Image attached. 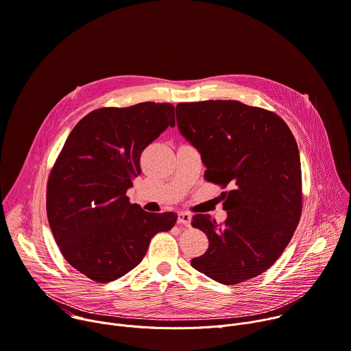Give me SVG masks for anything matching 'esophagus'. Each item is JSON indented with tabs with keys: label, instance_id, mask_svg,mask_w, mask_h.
<instances>
[{
	"label": "esophagus",
	"instance_id": "1",
	"mask_svg": "<svg viewBox=\"0 0 351 351\" xmlns=\"http://www.w3.org/2000/svg\"><path fill=\"white\" fill-rule=\"evenodd\" d=\"M190 221H191V215L187 213V212H179L178 213V223L179 224H183V226H190Z\"/></svg>",
	"mask_w": 351,
	"mask_h": 351
}]
</instances>
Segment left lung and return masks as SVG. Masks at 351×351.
Segmentation results:
<instances>
[{
    "mask_svg": "<svg viewBox=\"0 0 351 351\" xmlns=\"http://www.w3.org/2000/svg\"><path fill=\"white\" fill-rule=\"evenodd\" d=\"M180 134L201 154L205 179L224 193L227 219L195 215L209 247L191 261L206 277L234 285L266 271L289 244L302 213L296 141L276 112L237 100L179 103Z\"/></svg>",
    "mask_w": 351,
    "mask_h": 351,
    "instance_id": "1",
    "label": "left lung"
}]
</instances>
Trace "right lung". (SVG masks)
<instances>
[{"instance_id": "add662e5", "label": "right lung", "mask_w": 351, "mask_h": 351, "mask_svg": "<svg viewBox=\"0 0 351 351\" xmlns=\"http://www.w3.org/2000/svg\"><path fill=\"white\" fill-rule=\"evenodd\" d=\"M168 127L171 103L90 111L69 135L48 179L47 215L63 258L96 282L125 276L150 240L178 215L149 213L125 195L141 175V154Z\"/></svg>"}]
</instances>
